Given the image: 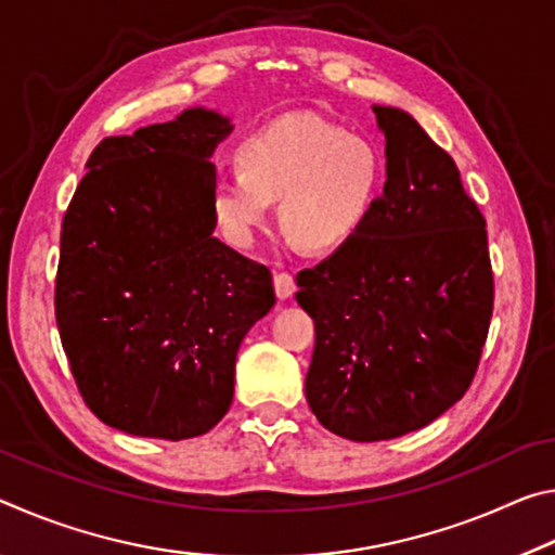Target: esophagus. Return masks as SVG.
Instances as JSON below:
<instances>
[{"mask_svg": "<svg viewBox=\"0 0 555 555\" xmlns=\"http://www.w3.org/2000/svg\"><path fill=\"white\" fill-rule=\"evenodd\" d=\"M274 291H276L279 300H286L294 296V291H296L294 276L286 274V271H279V274H274Z\"/></svg>", "mask_w": 555, "mask_h": 555, "instance_id": "34e87169", "label": "esophagus"}]
</instances>
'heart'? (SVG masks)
Segmentation results:
<instances>
[{"label":"heart","mask_w":555,"mask_h":555,"mask_svg":"<svg viewBox=\"0 0 555 555\" xmlns=\"http://www.w3.org/2000/svg\"><path fill=\"white\" fill-rule=\"evenodd\" d=\"M242 168H220L212 210L228 240L247 247L279 198V220L313 251H333L364 228L384 188L370 139L315 115H286L244 139Z\"/></svg>","instance_id":"b5f03b06"}]
</instances>
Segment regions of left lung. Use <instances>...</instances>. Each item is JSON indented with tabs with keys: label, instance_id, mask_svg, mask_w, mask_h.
<instances>
[{
	"label": "left lung",
	"instance_id": "obj_1",
	"mask_svg": "<svg viewBox=\"0 0 555 555\" xmlns=\"http://www.w3.org/2000/svg\"><path fill=\"white\" fill-rule=\"evenodd\" d=\"M387 181L364 228L298 274L315 323L306 399L357 443L418 430L463 399L492 318L485 218L409 112L372 105Z\"/></svg>",
	"mask_w": 555,
	"mask_h": 555
}]
</instances>
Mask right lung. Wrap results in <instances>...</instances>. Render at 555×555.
I'll use <instances>...</instances> for the list:
<instances>
[{"label":"right lung","instance_id":"right-lung-1","mask_svg":"<svg viewBox=\"0 0 555 555\" xmlns=\"http://www.w3.org/2000/svg\"><path fill=\"white\" fill-rule=\"evenodd\" d=\"M218 109L107 137L68 205L55 321L92 413L129 436L185 440L228 413L234 360L276 304L267 267L215 237Z\"/></svg>","mask_w":555,"mask_h":555}]
</instances>
